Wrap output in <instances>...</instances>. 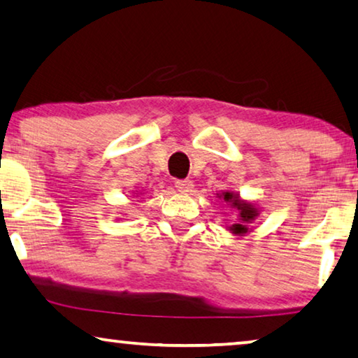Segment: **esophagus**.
I'll use <instances>...</instances> for the list:
<instances>
[{
    "label": "esophagus",
    "mask_w": 358,
    "mask_h": 358,
    "mask_svg": "<svg viewBox=\"0 0 358 358\" xmlns=\"http://www.w3.org/2000/svg\"><path fill=\"white\" fill-rule=\"evenodd\" d=\"M175 188H177L181 194H189L191 191H193L194 185L193 181L189 180H177L175 181Z\"/></svg>",
    "instance_id": "esophagus-1"
}]
</instances>
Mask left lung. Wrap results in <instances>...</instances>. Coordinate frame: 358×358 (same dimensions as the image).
<instances>
[{
  "label": "left lung",
  "mask_w": 358,
  "mask_h": 358,
  "mask_svg": "<svg viewBox=\"0 0 358 358\" xmlns=\"http://www.w3.org/2000/svg\"><path fill=\"white\" fill-rule=\"evenodd\" d=\"M217 196L225 201L227 204L230 206L231 210L238 213V218L234 220V223L228 227V231L234 234V236H244V234L252 231V227L250 225H252L255 218L260 215L259 207L255 206L254 202L243 199V197L238 193H234V191H222V193H217Z\"/></svg>",
  "instance_id": "left-lung-1"
}]
</instances>
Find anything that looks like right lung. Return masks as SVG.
<instances>
[{"instance_id": "obj_1", "label": "right lung", "mask_w": 358, "mask_h": 358, "mask_svg": "<svg viewBox=\"0 0 358 358\" xmlns=\"http://www.w3.org/2000/svg\"><path fill=\"white\" fill-rule=\"evenodd\" d=\"M140 194H143V193H136V196H140Z\"/></svg>"}]
</instances>
